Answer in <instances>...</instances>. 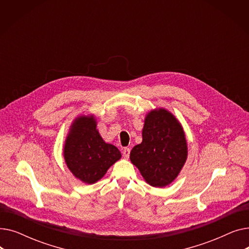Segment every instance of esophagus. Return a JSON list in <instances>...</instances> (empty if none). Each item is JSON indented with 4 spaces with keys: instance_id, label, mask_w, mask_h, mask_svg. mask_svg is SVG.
Returning a JSON list of instances; mask_svg holds the SVG:
<instances>
[{
    "instance_id": "obj_1",
    "label": "esophagus",
    "mask_w": 249,
    "mask_h": 249,
    "mask_svg": "<svg viewBox=\"0 0 249 249\" xmlns=\"http://www.w3.org/2000/svg\"><path fill=\"white\" fill-rule=\"evenodd\" d=\"M122 154L124 156V159H128L129 158V154H130V149L129 148H124L123 151H122Z\"/></svg>"
}]
</instances>
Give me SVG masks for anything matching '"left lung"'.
Instances as JSON below:
<instances>
[{"label":"left lung","instance_id":"left-lung-1","mask_svg":"<svg viewBox=\"0 0 249 249\" xmlns=\"http://www.w3.org/2000/svg\"><path fill=\"white\" fill-rule=\"evenodd\" d=\"M188 158V145L181 124L166 109L147 113L142 142L130 152V160L147 184L163 188L177 178Z\"/></svg>","mask_w":249,"mask_h":249}]
</instances>
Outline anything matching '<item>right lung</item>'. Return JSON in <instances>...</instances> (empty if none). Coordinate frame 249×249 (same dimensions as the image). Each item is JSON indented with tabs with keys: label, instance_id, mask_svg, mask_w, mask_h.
<instances>
[{
	"label": "right lung",
	"instance_id": "obj_1",
	"mask_svg": "<svg viewBox=\"0 0 249 249\" xmlns=\"http://www.w3.org/2000/svg\"><path fill=\"white\" fill-rule=\"evenodd\" d=\"M63 158L71 174L90 185L106 175L110 166L121 159V152L103 140L94 115H82L75 118L70 128Z\"/></svg>",
	"mask_w": 249,
	"mask_h": 249
}]
</instances>
